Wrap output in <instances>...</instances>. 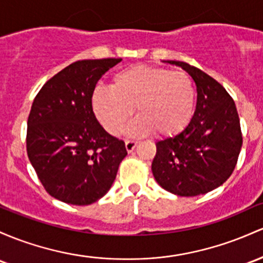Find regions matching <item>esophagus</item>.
I'll list each match as a JSON object with an SVG mask.
<instances>
[{"label": "esophagus", "instance_id": "obj_1", "mask_svg": "<svg viewBox=\"0 0 263 263\" xmlns=\"http://www.w3.org/2000/svg\"><path fill=\"white\" fill-rule=\"evenodd\" d=\"M125 146H126V149L128 154H131V152H134V149L136 148L137 146V142L136 141H131V140H127L125 142Z\"/></svg>", "mask_w": 263, "mask_h": 263}]
</instances>
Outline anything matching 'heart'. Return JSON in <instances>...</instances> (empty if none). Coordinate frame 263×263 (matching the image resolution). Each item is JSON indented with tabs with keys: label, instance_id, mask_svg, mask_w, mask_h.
Returning a JSON list of instances; mask_svg holds the SVG:
<instances>
[{
	"label": "heart",
	"instance_id": "b5f03b06",
	"mask_svg": "<svg viewBox=\"0 0 263 263\" xmlns=\"http://www.w3.org/2000/svg\"><path fill=\"white\" fill-rule=\"evenodd\" d=\"M195 99V86L186 72L138 65L118 71L111 87L97 86L91 106L108 134H120L135 107L138 117L127 127V134L147 136L156 132L167 138L189 126Z\"/></svg>",
	"mask_w": 263,
	"mask_h": 263
}]
</instances>
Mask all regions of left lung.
Instances as JSON below:
<instances>
[{
  "label": "left lung",
  "mask_w": 263,
  "mask_h": 263,
  "mask_svg": "<svg viewBox=\"0 0 263 263\" xmlns=\"http://www.w3.org/2000/svg\"><path fill=\"white\" fill-rule=\"evenodd\" d=\"M184 70L197 87L189 126L175 137L156 142L155 180L166 191L192 197L217 189L235 170L242 147L236 105L220 83L186 62L164 61Z\"/></svg>",
  "instance_id": "obj_1"
}]
</instances>
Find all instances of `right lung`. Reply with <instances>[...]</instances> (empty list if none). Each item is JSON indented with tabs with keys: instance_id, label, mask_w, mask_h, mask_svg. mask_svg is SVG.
Here are the masks:
<instances>
[{
	"instance_id": "right-lung-1",
	"label": "right lung",
	"mask_w": 263,
	"mask_h": 263,
	"mask_svg": "<svg viewBox=\"0 0 263 263\" xmlns=\"http://www.w3.org/2000/svg\"><path fill=\"white\" fill-rule=\"evenodd\" d=\"M121 59L73 62L43 85L27 121V155L52 197L86 206L108 192L126 157L92 111L96 83Z\"/></svg>"
}]
</instances>
